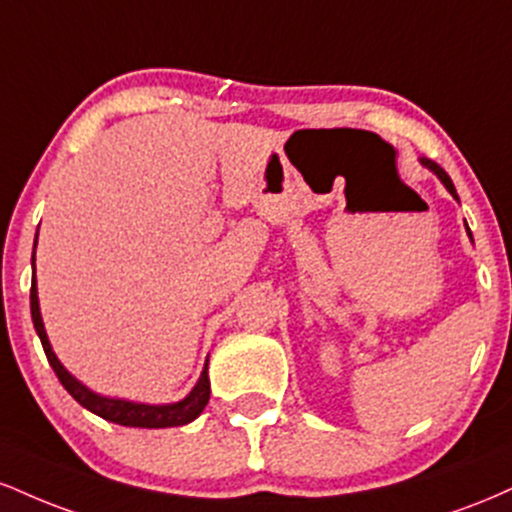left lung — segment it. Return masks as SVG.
Here are the masks:
<instances>
[{
  "mask_svg": "<svg viewBox=\"0 0 512 512\" xmlns=\"http://www.w3.org/2000/svg\"><path fill=\"white\" fill-rule=\"evenodd\" d=\"M421 163H424V166H426V168H431V170H433V173H436V175H438V178H440V182H443V185H445V187H448V192H450V195L457 199V190H455V185H452L450 175H448V173H445V170H443V168H440L436 161H428V158H421ZM467 231H469V228H467ZM469 236H472V233H469Z\"/></svg>",
  "mask_w": 512,
  "mask_h": 512,
  "instance_id": "obj_1",
  "label": "left lung"
}]
</instances>
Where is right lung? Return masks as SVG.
Here are the masks:
<instances>
[{"instance_id":"add662e5","label":"right lung","mask_w":512,"mask_h":512,"mask_svg":"<svg viewBox=\"0 0 512 512\" xmlns=\"http://www.w3.org/2000/svg\"><path fill=\"white\" fill-rule=\"evenodd\" d=\"M31 315H33V325L35 332H38L40 344H43L45 356H48L52 370L60 378V383L64 385V390L72 395L81 407H86L93 414L103 416L105 421H113V424L120 426H134V428H168V426H185L190 421H195L202 409L207 407L209 402V375H207V366L202 370V378L195 385V390L190 392L182 402L175 404H166V407H151V404H134V402H125V399H110V397H101L96 392L86 390L79 380L72 378V375L64 370V366L57 361L55 351L48 342V334H45L43 327V317H40V308H38V289H35V252H33V284H31ZM209 363V361H207Z\"/></svg>"}]
</instances>
